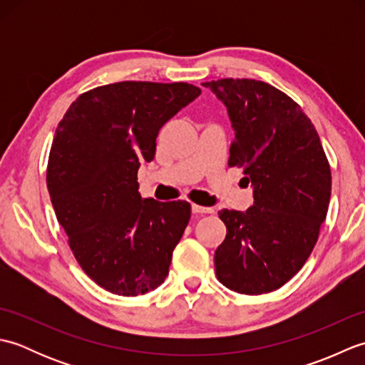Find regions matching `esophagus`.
<instances>
[{"mask_svg":"<svg viewBox=\"0 0 365 365\" xmlns=\"http://www.w3.org/2000/svg\"><path fill=\"white\" fill-rule=\"evenodd\" d=\"M191 210H192V213H197V215H207V213H213L215 212L213 208L202 207V205H197V204H192Z\"/></svg>","mask_w":365,"mask_h":365,"instance_id":"34e87169","label":"esophagus"}]
</instances>
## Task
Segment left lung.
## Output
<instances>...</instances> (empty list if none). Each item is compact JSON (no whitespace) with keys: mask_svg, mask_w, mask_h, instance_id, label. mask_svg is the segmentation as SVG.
I'll return each instance as SVG.
<instances>
[{"mask_svg":"<svg viewBox=\"0 0 365 365\" xmlns=\"http://www.w3.org/2000/svg\"><path fill=\"white\" fill-rule=\"evenodd\" d=\"M235 130L229 168L254 185L247 210L218 212L227 234L215 251L218 281L242 294L277 290L319 240L331 197V168L312 120L285 92L251 78L205 81Z\"/></svg>","mask_w":365,"mask_h":365,"instance_id":"1","label":"left lung"}]
</instances>
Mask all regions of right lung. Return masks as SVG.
<instances>
[{
    "instance_id": "obj_1",
    "label": "right lung",
    "mask_w": 365,
    "mask_h": 365,
    "mask_svg": "<svg viewBox=\"0 0 365 365\" xmlns=\"http://www.w3.org/2000/svg\"><path fill=\"white\" fill-rule=\"evenodd\" d=\"M199 94L190 83L105 84L58 123L46 166L54 213L81 269L119 297L165 282L190 222L187 200L141 197L138 169L153 160L160 128Z\"/></svg>"
}]
</instances>
